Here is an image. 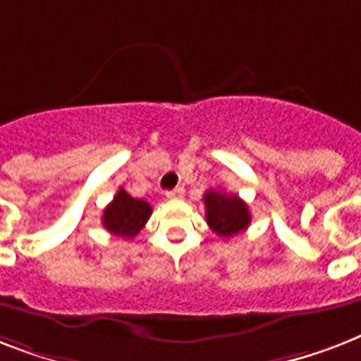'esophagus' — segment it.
Here are the masks:
<instances>
[{
	"label": "esophagus",
	"instance_id": "1",
	"mask_svg": "<svg viewBox=\"0 0 361 361\" xmlns=\"http://www.w3.org/2000/svg\"><path fill=\"white\" fill-rule=\"evenodd\" d=\"M166 195L169 199H180V197H184V188L183 186H177L175 190H169V192H166Z\"/></svg>",
	"mask_w": 361,
	"mask_h": 361
}]
</instances>
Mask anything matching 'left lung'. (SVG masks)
<instances>
[{
    "label": "left lung",
    "mask_w": 361,
    "mask_h": 361,
    "mask_svg": "<svg viewBox=\"0 0 361 361\" xmlns=\"http://www.w3.org/2000/svg\"><path fill=\"white\" fill-rule=\"evenodd\" d=\"M203 201L207 224L221 238H231L246 231L252 221L247 204L238 195L209 190Z\"/></svg>",
    "instance_id": "1"
}]
</instances>
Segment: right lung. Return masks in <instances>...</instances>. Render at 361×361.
I'll list each match as a JSON object with an SVG mask.
<instances>
[{
	"mask_svg": "<svg viewBox=\"0 0 361 361\" xmlns=\"http://www.w3.org/2000/svg\"><path fill=\"white\" fill-rule=\"evenodd\" d=\"M151 204L143 199H134L126 190L119 188L114 201L104 209L102 226L111 235L123 236V238H134L147 220L151 218Z\"/></svg>",
	"mask_w": 361,
	"mask_h": 361,
	"instance_id": "right-lung-1",
	"label": "right lung"
}]
</instances>
